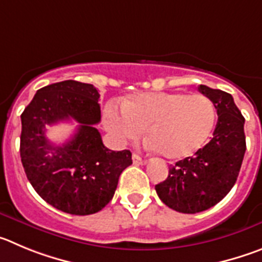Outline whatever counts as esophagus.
Returning <instances> with one entry per match:
<instances>
[{
	"instance_id": "34e87169",
	"label": "esophagus",
	"mask_w": 262,
	"mask_h": 262,
	"mask_svg": "<svg viewBox=\"0 0 262 262\" xmlns=\"http://www.w3.org/2000/svg\"><path fill=\"white\" fill-rule=\"evenodd\" d=\"M132 159H133L134 164H146V160L142 159L138 154H133L132 155Z\"/></svg>"
}]
</instances>
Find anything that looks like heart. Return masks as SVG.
I'll return each instance as SVG.
<instances>
[{
    "label": "heart",
    "mask_w": 262,
    "mask_h": 262,
    "mask_svg": "<svg viewBox=\"0 0 262 262\" xmlns=\"http://www.w3.org/2000/svg\"><path fill=\"white\" fill-rule=\"evenodd\" d=\"M108 130L124 142L146 129L148 145L167 159L194 154L210 137L215 122L213 102L202 94L142 93L126 99L121 110L104 112Z\"/></svg>",
    "instance_id": "1"
}]
</instances>
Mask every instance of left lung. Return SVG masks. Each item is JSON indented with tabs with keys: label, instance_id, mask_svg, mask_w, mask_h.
<instances>
[{
	"label": "left lung",
	"instance_id": "obj_1",
	"mask_svg": "<svg viewBox=\"0 0 262 262\" xmlns=\"http://www.w3.org/2000/svg\"><path fill=\"white\" fill-rule=\"evenodd\" d=\"M218 115L213 138L193 157L169 167L168 178L155 185L167 206L184 214H195L218 204L234 187L246 152L244 117L234 98L222 90L200 84Z\"/></svg>",
	"mask_w": 262,
	"mask_h": 262
}]
</instances>
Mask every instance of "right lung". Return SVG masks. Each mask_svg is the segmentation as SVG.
I'll use <instances>...</instances> for the list:
<instances>
[{
	"instance_id": "right-lung-1",
	"label": "right lung",
	"mask_w": 262,
	"mask_h": 262,
	"mask_svg": "<svg viewBox=\"0 0 262 262\" xmlns=\"http://www.w3.org/2000/svg\"><path fill=\"white\" fill-rule=\"evenodd\" d=\"M93 84L62 81L36 91L20 115V159L37 194L74 215L98 213L112 200L121 172L132 164L129 150L111 151L95 125L100 121ZM72 118L80 125L69 141L52 144L46 128Z\"/></svg>"
}]
</instances>
